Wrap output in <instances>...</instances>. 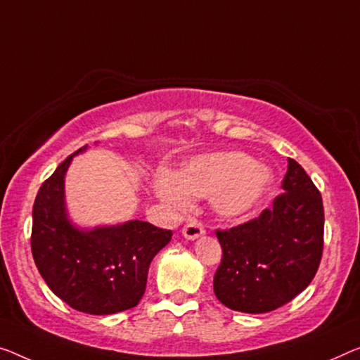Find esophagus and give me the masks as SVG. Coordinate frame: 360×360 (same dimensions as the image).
<instances>
[{
    "label": "esophagus",
    "mask_w": 360,
    "mask_h": 360,
    "mask_svg": "<svg viewBox=\"0 0 360 360\" xmlns=\"http://www.w3.org/2000/svg\"><path fill=\"white\" fill-rule=\"evenodd\" d=\"M203 233H205V228H203V224L200 221H197V219H192V221H189L184 228H182V234H184L186 239H197L200 238Z\"/></svg>",
    "instance_id": "1"
}]
</instances>
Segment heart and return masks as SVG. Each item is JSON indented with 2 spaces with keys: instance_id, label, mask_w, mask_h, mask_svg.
<instances>
[{
  "instance_id": "1",
  "label": "heart",
  "mask_w": 360,
  "mask_h": 360,
  "mask_svg": "<svg viewBox=\"0 0 360 360\" xmlns=\"http://www.w3.org/2000/svg\"><path fill=\"white\" fill-rule=\"evenodd\" d=\"M271 174L244 153L202 155L187 163L178 176L163 173L157 179V194L171 207L184 208L191 197H213L223 217L250 212L265 195Z\"/></svg>"
}]
</instances>
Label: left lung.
<instances>
[{"label": "left lung", "mask_w": 360, "mask_h": 360, "mask_svg": "<svg viewBox=\"0 0 360 360\" xmlns=\"http://www.w3.org/2000/svg\"><path fill=\"white\" fill-rule=\"evenodd\" d=\"M283 191L271 208L229 229H217L221 264L213 291L228 309L271 312L314 280L323 254L321 194L296 160H288Z\"/></svg>", "instance_id": "left-lung-1"}]
</instances>
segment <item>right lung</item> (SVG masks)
Wrapping results in <instances>:
<instances>
[{"instance_id":"right-lung-1","label":"right lung","mask_w":360,"mask_h":360,"mask_svg":"<svg viewBox=\"0 0 360 360\" xmlns=\"http://www.w3.org/2000/svg\"><path fill=\"white\" fill-rule=\"evenodd\" d=\"M64 160L43 182L32 210L30 248L48 288L69 307L92 315L132 309L147 288L153 257L173 231L132 219L121 226L79 231L64 212Z\"/></svg>"}]
</instances>
